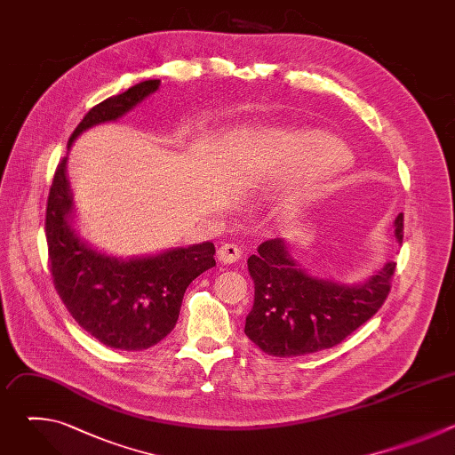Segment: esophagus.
Segmentation results:
<instances>
[{
  "label": "esophagus",
  "instance_id": "34e87169",
  "mask_svg": "<svg viewBox=\"0 0 455 455\" xmlns=\"http://www.w3.org/2000/svg\"><path fill=\"white\" fill-rule=\"evenodd\" d=\"M216 257H218V261L221 265H232V263H235L241 259V248L234 243H225L218 248Z\"/></svg>",
  "mask_w": 455,
  "mask_h": 455
}]
</instances>
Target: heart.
Instances as JSON below:
<instances>
[{
    "label": "heart",
    "mask_w": 455,
    "mask_h": 455,
    "mask_svg": "<svg viewBox=\"0 0 455 455\" xmlns=\"http://www.w3.org/2000/svg\"><path fill=\"white\" fill-rule=\"evenodd\" d=\"M275 160L290 174L323 178L347 164L346 149L331 139L302 133H277L274 139Z\"/></svg>",
    "instance_id": "1"
}]
</instances>
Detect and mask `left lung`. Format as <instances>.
Here are the masks:
<instances>
[{
  "instance_id": "obj_1",
  "label": "left lung",
  "mask_w": 455,
  "mask_h": 455,
  "mask_svg": "<svg viewBox=\"0 0 455 455\" xmlns=\"http://www.w3.org/2000/svg\"><path fill=\"white\" fill-rule=\"evenodd\" d=\"M395 235L402 243L403 214L395 220ZM395 268V263H387L362 283H337L306 272L284 239L265 241L248 259L255 293L244 333L272 356L330 349L381 307Z\"/></svg>"
}]
</instances>
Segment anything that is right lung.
<instances>
[{
	"mask_svg": "<svg viewBox=\"0 0 455 455\" xmlns=\"http://www.w3.org/2000/svg\"><path fill=\"white\" fill-rule=\"evenodd\" d=\"M158 88L160 81L149 79L92 108L72 133L68 149L86 129L118 120ZM67 160L53 174L44 221L55 290L79 326L104 346L148 349L176 326L187 286L216 267L214 243L129 259L93 248L76 227Z\"/></svg>",
	"mask_w": 455,
	"mask_h": 455,
	"instance_id": "1",
	"label": "right lung"
}]
</instances>
